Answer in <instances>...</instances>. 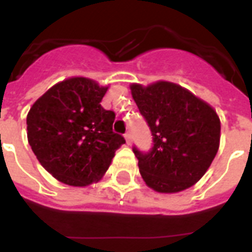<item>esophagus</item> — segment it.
<instances>
[{
    "instance_id": "esophagus-1",
    "label": "esophagus",
    "mask_w": 252,
    "mask_h": 252,
    "mask_svg": "<svg viewBox=\"0 0 252 252\" xmlns=\"http://www.w3.org/2000/svg\"><path fill=\"white\" fill-rule=\"evenodd\" d=\"M124 137H126V144H128V145H130V144H132V136H130L129 132H126V133L124 134Z\"/></svg>"
}]
</instances>
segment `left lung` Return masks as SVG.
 Segmentation results:
<instances>
[{"label": "left lung", "mask_w": 252, "mask_h": 252, "mask_svg": "<svg viewBox=\"0 0 252 252\" xmlns=\"http://www.w3.org/2000/svg\"><path fill=\"white\" fill-rule=\"evenodd\" d=\"M129 87L153 134L150 153L133 149L145 184L159 193L192 187L219 152L221 122L216 110L186 87L168 81Z\"/></svg>", "instance_id": "left-lung-1"}]
</instances>
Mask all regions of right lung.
Masks as SVG:
<instances>
[{
  "instance_id": "obj_1",
  "label": "right lung",
  "mask_w": 252,
  "mask_h": 252,
  "mask_svg": "<svg viewBox=\"0 0 252 252\" xmlns=\"http://www.w3.org/2000/svg\"><path fill=\"white\" fill-rule=\"evenodd\" d=\"M108 86L86 77L57 82L27 114V140L40 165L73 187L96 183L126 144L112 132L115 114L100 106Z\"/></svg>"
}]
</instances>
